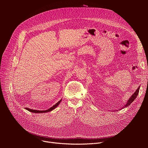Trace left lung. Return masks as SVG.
I'll return each mask as SVG.
<instances>
[{
  "mask_svg": "<svg viewBox=\"0 0 148 148\" xmlns=\"http://www.w3.org/2000/svg\"><path fill=\"white\" fill-rule=\"evenodd\" d=\"M139 89H140V87H139L138 88V89L136 90V91L132 94V95L130 97V98L128 99V101H127V102H126V103L124 105V106H123L122 108H121V109L124 108L125 107H127L128 106H129V105L136 99V97H137V95H138V93H139Z\"/></svg>",
  "mask_w": 148,
  "mask_h": 148,
  "instance_id": "1",
  "label": "left lung"
}]
</instances>
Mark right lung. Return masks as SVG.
<instances>
[{
  "instance_id": "right-lung-1",
  "label": "right lung",
  "mask_w": 148,
  "mask_h": 148,
  "mask_svg": "<svg viewBox=\"0 0 148 148\" xmlns=\"http://www.w3.org/2000/svg\"><path fill=\"white\" fill-rule=\"evenodd\" d=\"M61 99L57 103H56L54 105H53V106L52 107H51L50 108L47 110H45V111H39V110H32V109H30V108H26V109L27 110H28L29 111L31 112H33V113H45V112H50L52 110H54L57 107H58V105L60 104V103L61 102Z\"/></svg>"
}]
</instances>
